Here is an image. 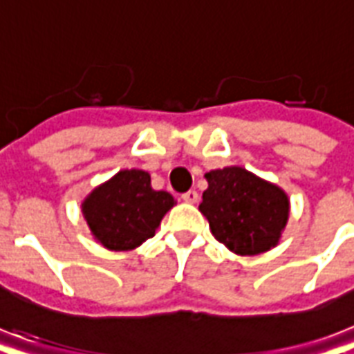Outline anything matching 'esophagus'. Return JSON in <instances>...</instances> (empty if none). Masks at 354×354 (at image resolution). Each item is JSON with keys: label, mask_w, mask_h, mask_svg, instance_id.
I'll return each mask as SVG.
<instances>
[{"label": "esophagus", "mask_w": 354, "mask_h": 354, "mask_svg": "<svg viewBox=\"0 0 354 354\" xmlns=\"http://www.w3.org/2000/svg\"><path fill=\"white\" fill-rule=\"evenodd\" d=\"M183 202H187V204H196L198 202V193L196 191H187V193L182 194Z\"/></svg>", "instance_id": "34e87169"}]
</instances>
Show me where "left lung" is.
Wrapping results in <instances>:
<instances>
[{"instance_id": "8db88e82", "label": "left lung", "mask_w": 354, "mask_h": 354, "mask_svg": "<svg viewBox=\"0 0 354 354\" xmlns=\"http://www.w3.org/2000/svg\"><path fill=\"white\" fill-rule=\"evenodd\" d=\"M200 213L216 241L236 255H259L279 244L290 215L288 194L244 167L205 172Z\"/></svg>"}]
</instances>
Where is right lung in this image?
Here are the masks:
<instances>
[{
  "label": "right lung",
  "mask_w": 354,
  "mask_h": 354,
  "mask_svg": "<svg viewBox=\"0 0 354 354\" xmlns=\"http://www.w3.org/2000/svg\"><path fill=\"white\" fill-rule=\"evenodd\" d=\"M176 200L150 185L141 169L119 171L82 200V215L91 235L113 252H128L156 235L161 218Z\"/></svg>",
  "instance_id": "add662e5"
}]
</instances>
